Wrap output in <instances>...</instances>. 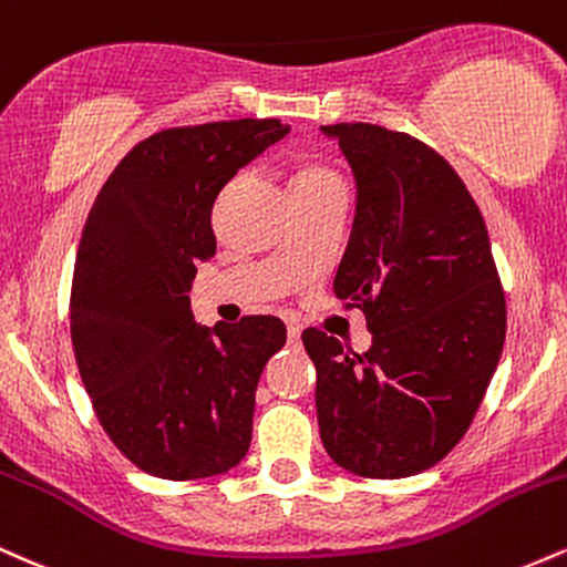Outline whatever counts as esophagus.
<instances>
[{
	"label": "esophagus",
	"mask_w": 567,
	"mask_h": 567,
	"mask_svg": "<svg viewBox=\"0 0 567 567\" xmlns=\"http://www.w3.org/2000/svg\"><path fill=\"white\" fill-rule=\"evenodd\" d=\"M288 338H290V343L301 341V328H298V324H288Z\"/></svg>",
	"instance_id": "esophagus-1"
}]
</instances>
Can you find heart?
<instances>
[{
    "mask_svg": "<svg viewBox=\"0 0 567 567\" xmlns=\"http://www.w3.org/2000/svg\"><path fill=\"white\" fill-rule=\"evenodd\" d=\"M328 192H347L343 175L324 162H303L292 178V197H315Z\"/></svg>",
    "mask_w": 567,
    "mask_h": 567,
    "instance_id": "heart-1",
    "label": "heart"
}]
</instances>
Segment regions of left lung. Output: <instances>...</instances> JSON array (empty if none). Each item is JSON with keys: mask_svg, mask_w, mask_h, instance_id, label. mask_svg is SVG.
I'll return each mask as SVG.
<instances>
[{"mask_svg": "<svg viewBox=\"0 0 567 567\" xmlns=\"http://www.w3.org/2000/svg\"><path fill=\"white\" fill-rule=\"evenodd\" d=\"M357 181V216L333 282L365 315L362 354L303 330L324 451L373 480L434 466L470 429L501 360L504 288L483 213L424 141L368 122L324 125Z\"/></svg>", "mask_w": 567, "mask_h": 567, "instance_id": "left-lung-1", "label": "left lung"}]
</instances>
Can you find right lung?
Segmentation results:
<instances>
[{"instance_id": "1", "label": "right lung", "mask_w": 567, "mask_h": 567, "mask_svg": "<svg viewBox=\"0 0 567 567\" xmlns=\"http://www.w3.org/2000/svg\"><path fill=\"white\" fill-rule=\"evenodd\" d=\"M288 130H159L130 148L84 220L69 303L76 368L103 432L154 477H216L250 447L258 379L288 330L271 315L202 328L188 290L216 256L220 188Z\"/></svg>"}]
</instances>
